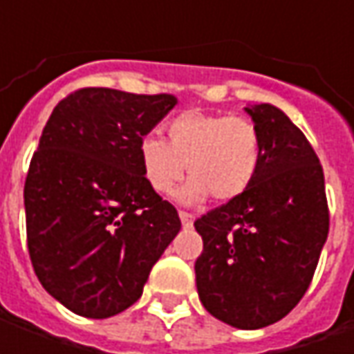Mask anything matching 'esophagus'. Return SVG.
I'll return each mask as SVG.
<instances>
[{
	"instance_id": "obj_1",
	"label": "esophagus",
	"mask_w": 354,
	"mask_h": 354,
	"mask_svg": "<svg viewBox=\"0 0 354 354\" xmlns=\"http://www.w3.org/2000/svg\"><path fill=\"white\" fill-rule=\"evenodd\" d=\"M179 218H181V223H183L185 228L193 226V223H195V216H193V214H189V212H185V211L179 212Z\"/></svg>"
}]
</instances>
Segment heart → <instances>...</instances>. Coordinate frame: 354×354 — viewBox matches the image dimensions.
I'll return each instance as SVG.
<instances>
[{"label":"heart","mask_w":354,"mask_h":354,"mask_svg":"<svg viewBox=\"0 0 354 354\" xmlns=\"http://www.w3.org/2000/svg\"><path fill=\"white\" fill-rule=\"evenodd\" d=\"M165 133L167 142L145 136L138 145L143 179L159 195L173 193L185 165L191 175L179 191L185 205H198L209 195L218 203L234 201L258 173L260 131L246 118L187 110L167 122Z\"/></svg>","instance_id":"b5f03b06"}]
</instances>
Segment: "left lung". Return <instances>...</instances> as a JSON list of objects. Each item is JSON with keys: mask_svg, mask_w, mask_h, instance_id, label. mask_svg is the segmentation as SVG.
I'll return each instance as SVG.
<instances>
[{"mask_svg": "<svg viewBox=\"0 0 354 354\" xmlns=\"http://www.w3.org/2000/svg\"><path fill=\"white\" fill-rule=\"evenodd\" d=\"M262 159L252 185L201 216V304L236 329L286 317L307 292L329 234L325 177L304 131L274 104H248Z\"/></svg>", "mask_w": 354, "mask_h": 354, "instance_id": "left-lung-1", "label": "left lung"}]
</instances>
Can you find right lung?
Returning <instances> with one entry per match:
<instances>
[{
    "label": "right lung",
    "mask_w": 354,
    "mask_h": 354,
    "mask_svg": "<svg viewBox=\"0 0 354 354\" xmlns=\"http://www.w3.org/2000/svg\"><path fill=\"white\" fill-rule=\"evenodd\" d=\"M175 104L171 94L82 88L43 128L23 191L27 246L41 286L76 315L106 319L133 306L181 230L138 157Z\"/></svg>",
    "instance_id": "add662e5"
}]
</instances>
